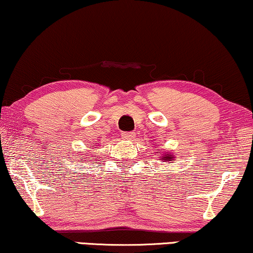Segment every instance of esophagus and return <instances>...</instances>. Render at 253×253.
Returning a JSON list of instances; mask_svg holds the SVG:
<instances>
[{"label": "esophagus", "instance_id": "1", "mask_svg": "<svg viewBox=\"0 0 253 253\" xmlns=\"http://www.w3.org/2000/svg\"><path fill=\"white\" fill-rule=\"evenodd\" d=\"M122 138L126 140H132L134 138V132H122Z\"/></svg>", "mask_w": 253, "mask_h": 253}]
</instances>
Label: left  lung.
Instances as JSON below:
<instances>
[{
	"instance_id": "8db88e82",
	"label": "left lung",
	"mask_w": 253,
	"mask_h": 253,
	"mask_svg": "<svg viewBox=\"0 0 253 253\" xmlns=\"http://www.w3.org/2000/svg\"><path fill=\"white\" fill-rule=\"evenodd\" d=\"M166 157L162 158V160H166V161H172V159H174V157L172 155H168V154H165Z\"/></svg>"
}]
</instances>
